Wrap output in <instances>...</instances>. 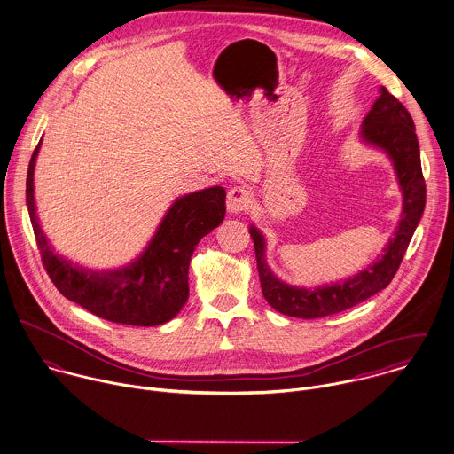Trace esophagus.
<instances>
[{
	"instance_id": "obj_1",
	"label": "esophagus",
	"mask_w": 454,
	"mask_h": 454,
	"mask_svg": "<svg viewBox=\"0 0 454 454\" xmlns=\"http://www.w3.org/2000/svg\"><path fill=\"white\" fill-rule=\"evenodd\" d=\"M251 201H253V194L246 185H237L228 191L226 207H228V212H231V214L247 210L251 207Z\"/></svg>"
}]
</instances>
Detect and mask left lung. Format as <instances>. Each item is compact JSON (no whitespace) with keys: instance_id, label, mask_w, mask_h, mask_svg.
<instances>
[{"instance_id":"obj_1","label":"left lung","mask_w":454,"mask_h":454,"mask_svg":"<svg viewBox=\"0 0 454 454\" xmlns=\"http://www.w3.org/2000/svg\"><path fill=\"white\" fill-rule=\"evenodd\" d=\"M362 137L364 142L384 149L395 163L403 191V210L396 233L384 249L382 258L366 270L344 282L305 289L287 286L270 272L265 262L263 235L251 226L249 233L254 240L263 296L284 316L316 319L339 314L384 289L400 269L414 230L421 221L427 203V185L421 170L416 126L409 110L386 88H380V96L363 121Z\"/></svg>"}]
</instances>
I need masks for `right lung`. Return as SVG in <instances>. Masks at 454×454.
I'll return each instance as SVG.
<instances>
[{
	"instance_id": "right-lung-1",
	"label": "right lung",
	"mask_w": 454,
	"mask_h": 454,
	"mask_svg": "<svg viewBox=\"0 0 454 454\" xmlns=\"http://www.w3.org/2000/svg\"><path fill=\"white\" fill-rule=\"evenodd\" d=\"M42 140L27 168L26 201L45 272L63 296L94 316L131 326H158L181 312L189 296L187 270L196 244L219 226L226 214V191L208 187L179 198L145 253L114 272H91L56 256L42 233L33 196V172Z\"/></svg>"
}]
</instances>
